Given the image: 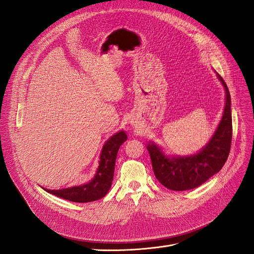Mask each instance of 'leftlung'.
<instances>
[{
	"instance_id": "8db88e82",
	"label": "left lung",
	"mask_w": 254,
	"mask_h": 254,
	"mask_svg": "<svg viewBox=\"0 0 254 254\" xmlns=\"http://www.w3.org/2000/svg\"><path fill=\"white\" fill-rule=\"evenodd\" d=\"M215 73L225 89V108L216 129L203 147L195 153L180 156L166 153L153 141L146 145L156 178L170 190H187L200 187L221 170L228 159L232 141L231 96L224 79Z\"/></svg>"
}]
</instances>
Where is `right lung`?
I'll return each instance as SVG.
<instances>
[{
	"label": "right lung",
	"instance_id": "obj_1",
	"mask_svg": "<svg viewBox=\"0 0 254 254\" xmlns=\"http://www.w3.org/2000/svg\"><path fill=\"white\" fill-rule=\"evenodd\" d=\"M127 141V134L124 130L114 133L107 140L99 155L96 172L89 182L81 186H75L61 190H50L42 188L45 191L65 200L73 202H91L105 197L108 193L114 174L115 160L121 145Z\"/></svg>",
	"mask_w": 254,
	"mask_h": 254
}]
</instances>
